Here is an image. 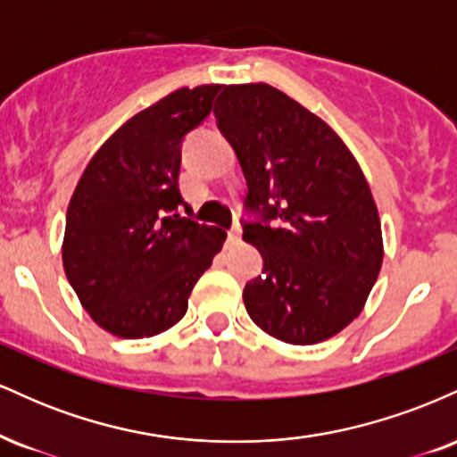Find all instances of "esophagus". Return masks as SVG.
Returning <instances> with one entry per match:
<instances>
[{
  "label": "esophagus",
  "instance_id": "obj_1",
  "mask_svg": "<svg viewBox=\"0 0 457 457\" xmlns=\"http://www.w3.org/2000/svg\"><path fill=\"white\" fill-rule=\"evenodd\" d=\"M240 236H243V229H240V225H234V228L228 232V243L229 245L240 243Z\"/></svg>",
  "mask_w": 457,
  "mask_h": 457
}]
</instances>
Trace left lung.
I'll use <instances>...</instances> for the list:
<instances>
[{"instance_id": "obj_1", "label": "left lung", "mask_w": 457, "mask_h": 457, "mask_svg": "<svg viewBox=\"0 0 457 457\" xmlns=\"http://www.w3.org/2000/svg\"><path fill=\"white\" fill-rule=\"evenodd\" d=\"M258 221L243 238L264 258L243 301L264 333L309 345L363 309L382 266L380 217L359 162L316 113L269 83L225 86L214 104Z\"/></svg>"}]
</instances>
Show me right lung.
Instances as JSON below:
<instances>
[{"mask_svg":"<svg viewBox=\"0 0 457 457\" xmlns=\"http://www.w3.org/2000/svg\"><path fill=\"white\" fill-rule=\"evenodd\" d=\"M221 87L167 94L115 130L79 178L62 262L83 309L115 337H152L180 322L225 243V229L178 214L182 139Z\"/></svg>","mask_w":457,"mask_h":457,"instance_id":"obj_1","label":"right lung"}]
</instances>
